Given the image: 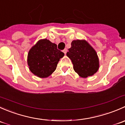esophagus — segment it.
Masks as SVG:
<instances>
[{"label":"esophagus","mask_w":125,"mask_h":125,"mask_svg":"<svg viewBox=\"0 0 125 125\" xmlns=\"http://www.w3.org/2000/svg\"><path fill=\"white\" fill-rule=\"evenodd\" d=\"M63 52H64V54H66V52H67V49H64L63 50Z\"/></svg>","instance_id":"34e87169"}]
</instances>
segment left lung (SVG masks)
Listing matches in <instances>:
<instances>
[{"label": "left lung", "instance_id": "8db88e82", "mask_svg": "<svg viewBox=\"0 0 125 125\" xmlns=\"http://www.w3.org/2000/svg\"><path fill=\"white\" fill-rule=\"evenodd\" d=\"M66 55L71 60L73 68L80 77L94 75L99 68L96 51L85 40H73Z\"/></svg>", "mask_w": 125, "mask_h": 125}]
</instances>
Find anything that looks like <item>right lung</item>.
<instances>
[{"label": "right lung", "instance_id": "right-lung-1", "mask_svg": "<svg viewBox=\"0 0 125 125\" xmlns=\"http://www.w3.org/2000/svg\"><path fill=\"white\" fill-rule=\"evenodd\" d=\"M63 56L56 44L46 39H41L29 51L27 63L31 73L40 78H46L54 71Z\"/></svg>", "mask_w": 125, "mask_h": 125}]
</instances>
